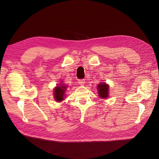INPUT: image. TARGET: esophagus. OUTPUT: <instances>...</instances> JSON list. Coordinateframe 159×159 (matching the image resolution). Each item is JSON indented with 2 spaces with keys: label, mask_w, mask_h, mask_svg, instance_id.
I'll list each match as a JSON object with an SVG mask.
<instances>
[{
  "label": "esophagus",
  "mask_w": 159,
  "mask_h": 159,
  "mask_svg": "<svg viewBox=\"0 0 159 159\" xmlns=\"http://www.w3.org/2000/svg\"><path fill=\"white\" fill-rule=\"evenodd\" d=\"M78 84L80 85H83L85 84V80L84 79H81V80H78Z\"/></svg>",
  "instance_id": "1"
}]
</instances>
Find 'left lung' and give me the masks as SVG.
I'll return each mask as SVG.
<instances>
[{"mask_svg": "<svg viewBox=\"0 0 159 159\" xmlns=\"http://www.w3.org/2000/svg\"><path fill=\"white\" fill-rule=\"evenodd\" d=\"M98 86V93L100 98H107L109 93V85L106 84H100Z\"/></svg>", "mask_w": 159, "mask_h": 159, "instance_id": "1", "label": "left lung"}]
</instances>
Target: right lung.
Returning a JSON list of instances; mask_svg holds the SVG:
<instances>
[{
  "mask_svg": "<svg viewBox=\"0 0 159 159\" xmlns=\"http://www.w3.org/2000/svg\"><path fill=\"white\" fill-rule=\"evenodd\" d=\"M66 89V87L64 85L57 86L54 89V98L57 102H61L64 100V91Z\"/></svg>",
  "mask_w": 159,
  "mask_h": 159,
  "instance_id": "1",
  "label": "right lung"
}]
</instances>
